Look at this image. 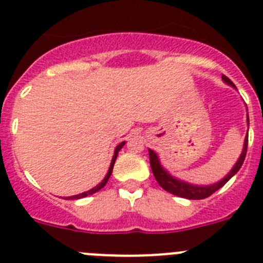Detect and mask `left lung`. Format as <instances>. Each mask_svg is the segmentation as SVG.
<instances>
[{"label":"left lung","instance_id":"1","mask_svg":"<svg viewBox=\"0 0 263 263\" xmlns=\"http://www.w3.org/2000/svg\"><path fill=\"white\" fill-rule=\"evenodd\" d=\"M221 78L222 80H224V83H227L228 85H231L234 89H237L236 85L232 83L231 79H228L225 75H222ZM248 126H249V116H248ZM246 152H248V136L245 137V141H243L242 153L240 154L238 160L234 163L233 168H232L221 180H218V182L208 185L191 184V183L184 182V180H179V179H176L175 176L171 175L167 170H164L163 167H162L157 153L153 152L152 148H148V157H150V166H152L153 174H154L155 179H157V182L159 183L160 187L163 188V190H166L167 192H170V194L175 195V196L184 197V199H191V200H200V199H205V197L211 196L213 192L220 190L232 176H234L238 173V170L241 168L243 160H245Z\"/></svg>","mask_w":263,"mask_h":263}]
</instances>
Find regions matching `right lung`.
<instances>
[{
  "instance_id": "right-lung-1",
  "label": "right lung",
  "mask_w": 263,
  "mask_h": 263,
  "mask_svg": "<svg viewBox=\"0 0 263 263\" xmlns=\"http://www.w3.org/2000/svg\"><path fill=\"white\" fill-rule=\"evenodd\" d=\"M124 145H125V142H121L120 145H118L117 147H116V150H115V155H113V158H111L110 167H109V170H108V173H106L105 178L103 179V182L99 183V184H97L96 187H93V188H92V190H89V191L83 192V194H79V195H73V196H69V197H68V200H69V199H71V200H72V199H81V197H85V196H88V195H92V194H95V192L100 191V190H101V188H103L104 185L106 184V182H108V180H109V178H110L111 171H113V166H115V162H116V159H117L118 152H120L121 148L124 147Z\"/></svg>"
}]
</instances>
